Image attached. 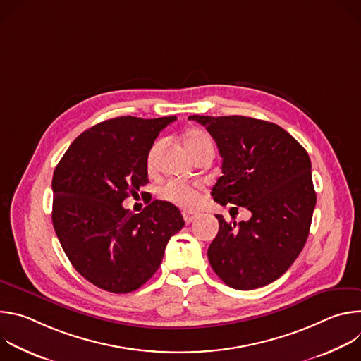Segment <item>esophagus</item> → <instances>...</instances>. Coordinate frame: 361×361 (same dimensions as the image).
<instances>
[{
	"label": "esophagus",
	"instance_id": "34e87169",
	"mask_svg": "<svg viewBox=\"0 0 361 361\" xmlns=\"http://www.w3.org/2000/svg\"><path fill=\"white\" fill-rule=\"evenodd\" d=\"M198 216L195 214V213H190V212H183V219H184V221L187 223V224H190V223H192L195 219H197Z\"/></svg>",
	"mask_w": 361,
	"mask_h": 361
}]
</instances>
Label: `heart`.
I'll return each instance as SVG.
<instances>
[{"instance_id": "obj_1", "label": "heart", "mask_w": 361, "mask_h": 361, "mask_svg": "<svg viewBox=\"0 0 361 361\" xmlns=\"http://www.w3.org/2000/svg\"><path fill=\"white\" fill-rule=\"evenodd\" d=\"M184 142H185V147H187L190 156L192 159L197 156V154H200L205 149H213L212 137L207 133L200 131V130L190 131L185 135ZM160 145H161V141H157L149 149L148 157H147L148 167L152 166L154 159H156V154H157ZM160 195L166 201H170V202L178 205V207H181L184 210H195L201 202V190H200L198 185L187 184V183L176 181V180L167 181L160 188Z\"/></svg>"}]
</instances>
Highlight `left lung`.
<instances>
[{
  "label": "left lung",
  "instance_id": "left-lung-1",
  "mask_svg": "<svg viewBox=\"0 0 361 361\" xmlns=\"http://www.w3.org/2000/svg\"><path fill=\"white\" fill-rule=\"evenodd\" d=\"M188 120L207 128L223 157L214 201L251 212V219L240 223L216 214L220 230L209 247V262L235 290L267 286L290 269L310 231L316 207L310 157L274 123L243 116Z\"/></svg>",
  "mask_w": 361,
  "mask_h": 361
}]
</instances>
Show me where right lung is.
I'll list each match as a JSON object with an SVG mask.
<instances>
[{
    "instance_id": "add662e5",
    "label": "right lung",
    "mask_w": 361,
    "mask_h": 361,
    "mask_svg": "<svg viewBox=\"0 0 361 361\" xmlns=\"http://www.w3.org/2000/svg\"><path fill=\"white\" fill-rule=\"evenodd\" d=\"M176 120L127 116L102 121L73 141L54 170L56 234L74 269L102 290L126 294L140 288L184 227L169 201L154 200L138 214L123 207L148 183V152Z\"/></svg>"
}]
</instances>
